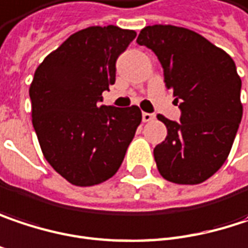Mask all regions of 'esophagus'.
<instances>
[{"instance_id": "34e87169", "label": "esophagus", "mask_w": 248, "mask_h": 248, "mask_svg": "<svg viewBox=\"0 0 248 248\" xmlns=\"http://www.w3.org/2000/svg\"><path fill=\"white\" fill-rule=\"evenodd\" d=\"M142 119H143V122H152V121H155V119H156V115H155V113H147V112H143V113H142Z\"/></svg>"}]
</instances>
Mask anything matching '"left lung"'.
<instances>
[{"mask_svg": "<svg viewBox=\"0 0 248 248\" xmlns=\"http://www.w3.org/2000/svg\"><path fill=\"white\" fill-rule=\"evenodd\" d=\"M136 42L156 54L182 110L180 122L157 115L168 127L166 139L153 150L157 170L171 183L199 185L223 166L241 122L236 63L204 36L182 27L149 25Z\"/></svg>", "mask_w": 248, "mask_h": 248, "instance_id": "left-lung-1", "label": "left lung"}]
</instances>
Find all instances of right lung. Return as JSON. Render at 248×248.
<instances>
[{"label":"right lung","instance_id":"add662e5","mask_svg":"<svg viewBox=\"0 0 248 248\" xmlns=\"http://www.w3.org/2000/svg\"><path fill=\"white\" fill-rule=\"evenodd\" d=\"M136 32L115 25L72 34L35 71L30 86L32 124L48 163L86 187L110 179L124 162L142 112L101 105L115 83L116 59Z\"/></svg>","mask_w":248,"mask_h":248}]
</instances>
